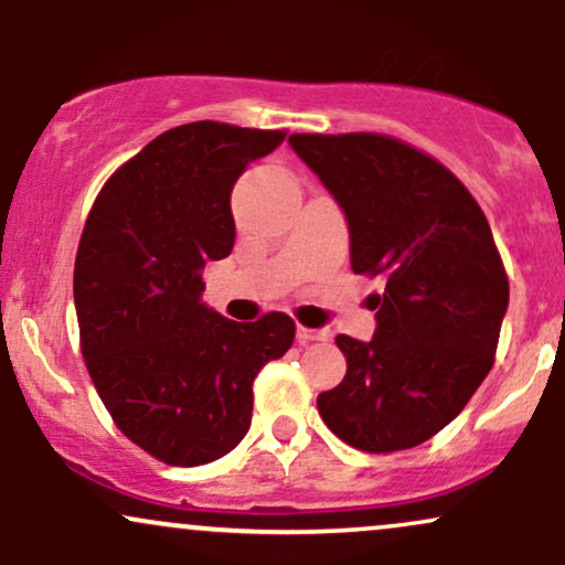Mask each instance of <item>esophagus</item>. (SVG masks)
Returning a JSON list of instances; mask_svg holds the SVG:
<instances>
[{
    "instance_id": "1",
    "label": "esophagus",
    "mask_w": 565,
    "mask_h": 565,
    "mask_svg": "<svg viewBox=\"0 0 565 565\" xmlns=\"http://www.w3.org/2000/svg\"><path fill=\"white\" fill-rule=\"evenodd\" d=\"M327 332L323 329H308V327H297V340L302 342H319V340H327Z\"/></svg>"
}]
</instances>
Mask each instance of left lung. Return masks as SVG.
I'll use <instances>...</instances> for the list:
<instances>
[{"instance_id": "obj_1", "label": "left lung", "mask_w": 565, "mask_h": 565, "mask_svg": "<svg viewBox=\"0 0 565 565\" xmlns=\"http://www.w3.org/2000/svg\"><path fill=\"white\" fill-rule=\"evenodd\" d=\"M289 146L345 212L353 274L385 278L372 340L337 337L348 372L319 395L321 419L369 454L425 444L494 366L510 284L489 220L457 174L391 135Z\"/></svg>"}]
</instances>
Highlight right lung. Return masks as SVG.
Here are the masks:
<instances>
[{
  "mask_svg": "<svg viewBox=\"0 0 565 565\" xmlns=\"http://www.w3.org/2000/svg\"><path fill=\"white\" fill-rule=\"evenodd\" d=\"M284 129L191 121L116 170L74 263L84 364L125 436L159 462L196 468L242 444L252 382L295 342L287 313L228 321L201 302V268L231 255V191Z\"/></svg>",
  "mask_w": 565,
  "mask_h": 565,
  "instance_id": "right-lung-1",
  "label": "right lung"
}]
</instances>
